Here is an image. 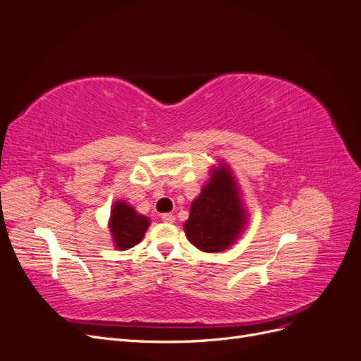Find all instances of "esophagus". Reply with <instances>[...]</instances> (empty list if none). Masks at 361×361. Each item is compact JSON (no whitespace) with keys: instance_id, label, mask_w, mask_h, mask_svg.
Masks as SVG:
<instances>
[{"instance_id":"esophagus-1","label":"esophagus","mask_w":361,"mask_h":361,"mask_svg":"<svg viewBox=\"0 0 361 361\" xmlns=\"http://www.w3.org/2000/svg\"><path fill=\"white\" fill-rule=\"evenodd\" d=\"M161 220H162L164 223L171 224V223H174V220H176V218H174L173 214H162V215H161Z\"/></svg>"}]
</instances>
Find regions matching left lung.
Returning a JSON list of instances; mask_svg holds the SVG:
<instances>
[{"mask_svg":"<svg viewBox=\"0 0 361 361\" xmlns=\"http://www.w3.org/2000/svg\"><path fill=\"white\" fill-rule=\"evenodd\" d=\"M247 223L248 215L233 174L227 164L220 162L191 203L190 218L183 224L185 233L204 253H218L236 243Z\"/></svg>","mask_w":361,"mask_h":361,"instance_id":"left-lung-1","label":"left lung"}]
</instances>
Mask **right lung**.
<instances>
[{"label": "right lung", "mask_w": 361, "mask_h": 361, "mask_svg": "<svg viewBox=\"0 0 361 361\" xmlns=\"http://www.w3.org/2000/svg\"><path fill=\"white\" fill-rule=\"evenodd\" d=\"M150 221L126 202L117 200L110 216V232L117 250H128L143 239Z\"/></svg>", "instance_id": "1"}]
</instances>
